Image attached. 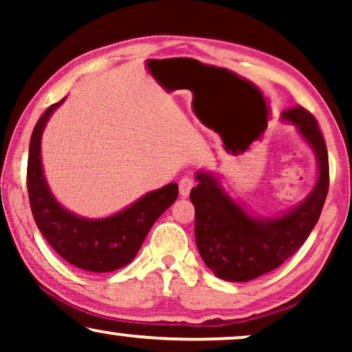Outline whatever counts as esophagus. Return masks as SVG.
I'll list each match as a JSON object with an SVG mask.
<instances>
[{
    "label": "esophagus",
    "mask_w": 352,
    "mask_h": 352,
    "mask_svg": "<svg viewBox=\"0 0 352 352\" xmlns=\"http://www.w3.org/2000/svg\"><path fill=\"white\" fill-rule=\"evenodd\" d=\"M195 187V179L192 176H184L179 181V194L182 197H189L190 190Z\"/></svg>",
    "instance_id": "1"
}]
</instances>
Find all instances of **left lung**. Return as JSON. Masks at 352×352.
<instances>
[{"instance_id":"8db88e82","label":"left lung","mask_w":352,"mask_h":352,"mask_svg":"<svg viewBox=\"0 0 352 352\" xmlns=\"http://www.w3.org/2000/svg\"><path fill=\"white\" fill-rule=\"evenodd\" d=\"M295 123L317 153L319 179L302 205L277 219L259 221L245 213L213 177L199 173L190 200L195 206V242L214 276L248 282L282 266L295 254L319 221L329 194V152L314 115L296 105L282 113Z\"/></svg>"}]
</instances>
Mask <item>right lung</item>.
<instances>
[{"label":"right lung","mask_w":352,"mask_h":352,"mask_svg":"<svg viewBox=\"0 0 352 352\" xmlns=\"http://www.w3.org/2000/svg\"><path fill=\"white\" fill-rule=\"evenodd\" d=\"M62 100L46 109L32 133L27 189L33 219L46 242L67 263L91 272H112L133 261L153 223L175 204L177 186L171 182L153 190L122 213L105 219H83L62 208L47 189L40 155L43 129Z\"/></svg>","instance_id":"add662e5"}]
</instances>
